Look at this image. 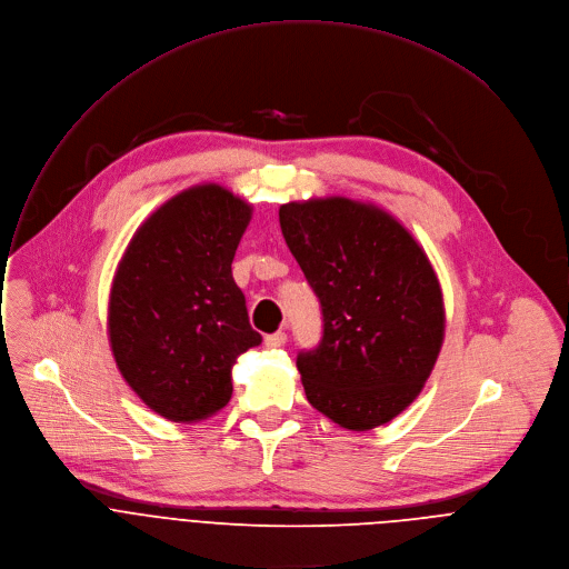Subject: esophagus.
I'll list each match as a JSON object with an SVG mask.
<instances>
[{"label": "esophagus", "instance_id": "34e87169", "mask_svg": "<svg viewBox=\"0 0 569 569\" xmlns=\"http://www.w3.org/2000/svg\"><path fill=\"white\" fill-rule=\"evenodd\" d=\"M287 343V335L284 332H273L269 337H264V346L267 348H282Z\"/></svg>", "mask_w": 569, "mask_h": 569}]
</instances>
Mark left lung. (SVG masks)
<instances>
[{"instance_id": "8db88e82", "label": "left lung", "mask_w": 569, "mask_h": 569, "mask_svg": "<svg viewBox=\"0 0 569 569\" xmlns=\"http://www.w3.org/2000/svg\"><path fill=\"white\" fill-rule=\"evenodd\" d=\"M280 228L323 311L321 343L296 359L309 405L350 431L393 420L446 337L427 252L393 214L343 197L284 203Z\"/></svg>"}]
</instances>
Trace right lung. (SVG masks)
I'll use <instances>...</instances> for the list:
<instances>
[{
  "label": "right lung",
  "mask_w": 569,
  "mask_h": 569,
  "mask_svg": "<svg viewBox=\"0 0 569 569\" xmlns=\"http://www.w3.org/2000/svg\"><path fill=\"white\" fill-rule=\"evenodd\" d=\"M252 208L206 182L162 203L119 260L108 300L114 363L158 416L197 422L232 396V366L262 343L232 258Z\"/></svg>",
  "instance_id": "1"
}]
</instances>
